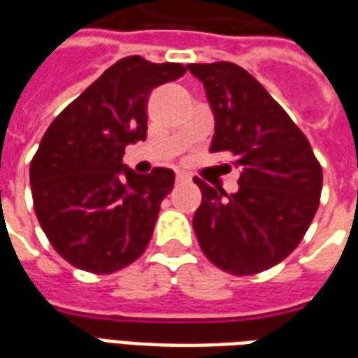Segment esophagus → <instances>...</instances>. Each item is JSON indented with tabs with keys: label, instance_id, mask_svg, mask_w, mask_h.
I'll use <instances>...</instances> for the list:
<instances>
[{
	"label": "esophagus",
	"instance_id": "1",
	"mask_svg": "<svg viewBox=\"0 0 358 358\" xmlns=\"http://www.w3.org/2000/svg\"><path fill=\"white\" fill-rule=\"evenodd\" d=\"M176 184H184V182H189V176L184 174V172H176V178H174Z\"/></svg>",
	"mask_w": 358,
	"mask_h": 358
}]
</instances>
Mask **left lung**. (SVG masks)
Wrapping results in <instances>:
<instances>
[{"label":"left lung","mask_w":358,"mask_h":358,"mask_svg":"<svg viewBox=\"0 0 358 358\" xmlns=\"http://www.w3.org/2000/svg\"><path fill=\"white\" fill-rule=\"evenodd\" d=\"M215 113L213 153L236 157L238 192L201 189L194 230L210 263L236 276H249L282 263L299 245L320 203L322 166L307 136L276 99L241 66L192 63Z\"/></svg>","instance_id":"8db88e82"}]
</instances>
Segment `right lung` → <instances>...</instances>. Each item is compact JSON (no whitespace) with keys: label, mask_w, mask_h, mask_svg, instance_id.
<instances>
[{"label":"right lung","mask_w":358,"mask_h":358,"mask_svg":"<svg viewBox=\"0 0 358 358\" xmlns=\"http://www.w3.org/2000/svg\"><path fill=\"white\" fill-rule=\"evenodd\" d=\"M184 73L180 63L120 59L43 134L30 163L36 217L53 249L76 268L110 274L148 248L174 172L159 166L136 174L122 155L148 136L151 90Z\"/></svg>","instance_id":"1"}]
</instances>
